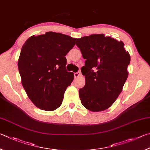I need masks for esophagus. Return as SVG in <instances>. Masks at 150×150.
<instances>
[{"label":"esophagus","mask_w":150,"mask_h":150,"mask_svg":"<svg viewBox=\"0 0 150 150\" xmlns=\"http://www.w3.org/2000/svg\"><path fill=\"white\" fill-rule=\"evenodd\" d=\"M80 76H81V72L78 71V72H74V77L76 78H79Z\"/></svg>","instance_id":"obj_1"}]
</instances>
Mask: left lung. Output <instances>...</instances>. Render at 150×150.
I'll return each mask as SVG.
<instances>
[{
  "label": "left lung",
  "mask_w": 150,
  "mask_h": 150,
  "mask_svg": "<svg viewBox=\"0 0 150 150\" xmlns=\"http://www.w3.org/2000/svg\"><path fill=\"white\" fill-rule=\"evenodd\" d=\"M85 66L81 68L86 84L79 90L81 103L91 111L106 110L122 91L128 72L130 56L123 42L104 34L77 39Z\"/></svg>",
  "instance_id": "left-lung-1"
}]
</instances>
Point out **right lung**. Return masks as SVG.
I'll list each match as a JSON object with an SVG mask.
<instances>
[{
    "label": "right lung",
    "instance_id": "right-lung-1",
    "mask_svg": "<svg viewBox=\"0 0 150 150\" xmlns=\"http://www.w3.org/2000/svg\"><path fill=\"white\" fill-rule=\"evenodd\" d=\"M76 38L60 33L46 32L30 37L23 44L18 61L22 83L35 105L52 111L61 105L64 93L74 80L66 70V54Z\"/></svg>",
    "mask_w": 150,
    "mask_h": 150
}]
</instances>
